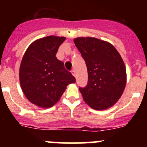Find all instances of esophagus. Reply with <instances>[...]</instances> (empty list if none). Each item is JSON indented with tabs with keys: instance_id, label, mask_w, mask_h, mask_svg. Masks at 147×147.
I'll return each mask as SVG.
<instances>
[{
	"instance_id": "obj_1",
	"label": "esophagus",
	"mask_w": 147,
	"mask_h": 147,
	"mask_svg": "<svg viewBox=\"0 0 147 147\" xmlns=\"http://www.w3.org/2000/svg\"><path fill=\"white\" fill-rule=\"evenodd\" d=\"M71 73H72V75H73V76L75 77V69H72V70L71 71Z\"/></svg>"
}]
</instances>
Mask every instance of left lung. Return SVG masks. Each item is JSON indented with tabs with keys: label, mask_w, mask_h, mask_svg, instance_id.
I'll return each instance as SVG.
<instances>
[{
	"label": "left lung",
	"mask_w": 147,
	"mask_h": 147,
	"mask_svg": "<svg viewBox=\"0 0 147 147\" xmlns=\"http://www.w3.org/2000/svg\"><path fill=\"white\" fill-rule=\"evenodd\" d=\"M74 42L85 61L88 82L80 88L84 101L91 108L102 110L119 100L127 83L125 65L119 52L107 41L79 37Z\"/></svg>",
	"instance_id": "8db88e82"
}]
</instances>
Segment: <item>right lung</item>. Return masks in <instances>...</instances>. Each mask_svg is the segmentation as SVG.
Instances as JSON below:
<instances>
[{
	"instance_id": "1",
	"label": "right lung",
	"mask_w": 147,
	"mask_h": 147,
	"mask_svg": "<svg viewBox=\"0 0 147 147\" xmlns=\"http://www.w3.org/2000/svg\"><path fill=\"white\" fill-rule=\"evenodd\" d=\"M65 37L50 36L32 42L26 50L19 70L22 91L31 103L41 108L54 106L75 77L57 60L56 53Z\"/></svg>"
}]
</instances>
